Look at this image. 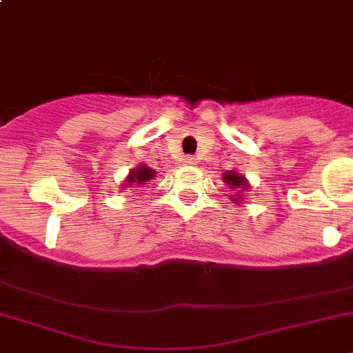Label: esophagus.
<instances>
[{"label":"esophagus","instance_id":"esophagus-1","mask_svg":"<svg viewBox=\"0 0 353 353\" xmlns=\"http://www.w3.org/2000/svg\"><path fill=\"white\" fill-rule=\"evenodd\" d=\"M184 163H186V165H195L196 163V158L195 157H186V158H184Z\"/></svg>","mask_w":353,"mask_h":353}]
</instances>
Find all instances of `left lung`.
Returning a JSON list of instances; mask_svg holds the SVG:
<instances>
[{
	"label": "left lung",
	"instance_id": "8db88e82",
	"mask_svg": "<svg viewBox=\"0 0 353 353\" xmlns=\"http://www.w3.org/2000/svg\"><path fill=\"white\" fill-rule=\"evenodd\" d=\"M223 183H227L230 188H236V196H239V193L244 192V190L248 188L246 179H244L241 174H237L236 170H232V172H225L223 174ZM241 188H243V190H241ZM234 202H237V200L234 199Z\"/></svg>",
	"mask_w": 353,
	"mask_h": 353
}]
</instances>
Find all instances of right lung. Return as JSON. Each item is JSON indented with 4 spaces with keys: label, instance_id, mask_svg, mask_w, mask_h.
<instances>
[{
    "label": "right lung",
    "instance_id": "add662e5",
    "mask_svg": "<svg viewBox=\"0 0 353 353\" xmlns=\"http://www.w3.org/2000/svg\"><path fill=\"white\" fill-rule=\"evenodd\" d=\"M153 177H154V170L145 167V165H142V167H139V169H133V172H130L126 183H128V186L130 184L142 186V184H145V181L153 179ZM130 188H133V186H130Z\"/></svg>",
    "mask_w": 353,
    "mask_h": 353
}]
</instances>
